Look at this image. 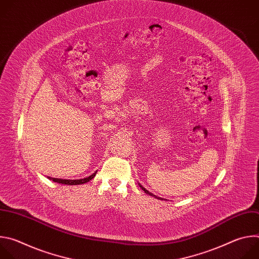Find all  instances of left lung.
<instances>
[{
  "instance_id": "obj_1",
  "label": "left lung",
  "mask_w": 259,
  "mask_h": 259,
  "mask_svg": "<svg viewBox=\"0 0 259 259\" xmlns=\"http://www.w3.org/2000/svg\"><path fill=\"white\" fill-rule=\"evenodd\" d=\"M139 187L141 188V190H142V191H144V193H145V194H149L150 196H152V197H155V198H157V199H159V200H163V199H161V198H159V197H157V196L153 195L152 193H150V192H149V191H147V190H145V189H144V188H143L142 186H140V184H139Z\"/></svg>"
}]
</instances>
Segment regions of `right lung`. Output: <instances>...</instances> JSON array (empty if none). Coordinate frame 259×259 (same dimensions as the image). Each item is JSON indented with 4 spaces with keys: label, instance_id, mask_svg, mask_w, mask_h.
<instances>
[{
    "label": "right lung",
    "instance_id": "add662e5",
    "mask_svg": "<svg viewBox=\"0 0 259 259\" xmlns=\"http://www.w3.org/2000/svg\"><path fill=\"white\" fill-rule=\"evenodd\" d=\"M96 175V172L93 173L92 175L84 178V179H61V178H51L48 177L50 179H52L54 182H58L61 184H68V186H77V184H83L86 183L88 181H90L92 178H94V176Z\"/></svg>",
    "mask_w": 259,
    "mask_h": 259
}]
</instances>
